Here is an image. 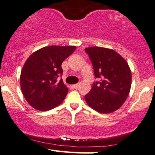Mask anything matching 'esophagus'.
<instances>
[{
  "label": "esophagus",
  "mask_w": 155,
  "mask_h": 155,
  "mask_svg": "<svg viewBox=\"0 0 155 155\" xmlns=\"http://www.w3.org/2000/svg\"><path fill=\"white\" fill-rule=\"evenodd\" d=\"M79 84H73V85H72L73 87L75 88V89L79 87Z\"/></svg>",
  "instance_id": "1"
}]
</instances>
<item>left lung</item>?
<instances>
[{
	"label": "left lung",
	"mask_w": 155,
	"mask_h": 155,
	"mask_svg": "<svg viewBox=\"0 0 155 155\" xmlns=\"http://www.w3.org/2000/svg\"><path fill=\"white\" fill-rule=\"evenodd\" d=\"M85 51L92 63L95 76L100 79L85 95L87 104L102 114L117 111L130 91L132 74L128 63L111 49L92 47L85 48Z\"/></svg>",
	"instance_id": "8db88e82"
}]
</instances>
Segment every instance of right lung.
I'll return each mask as SVG.
<instances>
[{
  "label": "right lung",
  "instance_id": "obj_1",
  "mask_svg": "<svg viewBox=\"0 0 155 155\" xmlns=\"http://www.w3.org/2000/svg\"><path fill=\"white\" fill-rule=\"evenodd\" d=\"M75 46H49L35 51L28 58L20 74L25 98L38 111H49L59 106L68 89L63 79L62 63L75 51Z\"/></svg>",
  "mask_w": 155,
  "mask_h": 155
}]
</instances>
